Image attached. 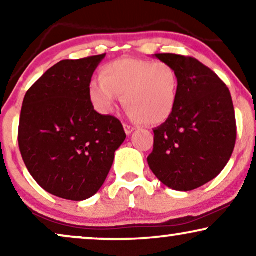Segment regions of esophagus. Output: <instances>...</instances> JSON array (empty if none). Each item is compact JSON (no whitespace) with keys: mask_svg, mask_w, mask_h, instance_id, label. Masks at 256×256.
<instances>
[{"mask_svg":"<svg viewBox=\"0 0 256 256\" xmlns=\"http://www.w3.org/2000/svg\"><path fill=\"white\" fill-rule=\"evenodd\" d=\"M124 132H126V134H127L128 136L130 135L132 132L135 130V128H134V127H132V126H129V124H124Z\"/></svg>","mask_w":256,"mask_h":256,"instance_id":"1","label":"esophagus"}]
</instances>
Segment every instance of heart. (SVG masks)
<instances>
[{
	"mask_svg": "<svg viewBox=\"0 0 256 256\" xmlns=\"http://www.w3.org/2000/svg\"><path fill=\"white\" fill-rule=\"evenodd\" d=\"M180 79L164 62L121 58L104 65L101 80L90 84V98L100 113L114 110L118 96L134 120L146 126L166 122L176 106Z\"/></svg>",
	"mask_w": 256,
	"mask_h": 256,
	"instance_id": "heart-1",
	"label": "heart"
}]
</instances>
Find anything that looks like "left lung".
<instances>
[{
    "instance_id": "8db88e82",
    "label": "left lung",
    "mask_w": 256,
    "mask_h": 256,
    "mask_svg": "<svg viewBox=\"0 0 256 256\" xmlns=\"http://www.w3.org/2000/svg\"><path fill=\"white\" fill-rule=\"evenodd\" d=\"M176 68L180 86L176 106L154 129L148 164L168 188L191 191L222 172L232 156L236 124L230 90L197 59L174 54H155Z\"/></svg>"
}]
</instances>
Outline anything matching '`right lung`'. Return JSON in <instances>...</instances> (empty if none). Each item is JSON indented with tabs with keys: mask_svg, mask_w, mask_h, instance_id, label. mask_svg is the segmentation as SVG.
I'll use <instances>...</instances> for the list:
<instances>
[{
	"mask_svg": "<svg viewBox=\"0 0 256 256\" xmlns=\"http://www.w3.org/2000/svg\"><path fill=\"white\" fill-rule=\"evenodd\" d=\"M104 54L62 60L28 90L18 127L22 158L48 194L88 199L102 186L126 140L121 122L94 110L90 84Z\"/></svg>",
	"mask_w": 256,
	"mask_h": 256,
	"instance_id": "1",
	"label": "right lung"
}]
</instances>
